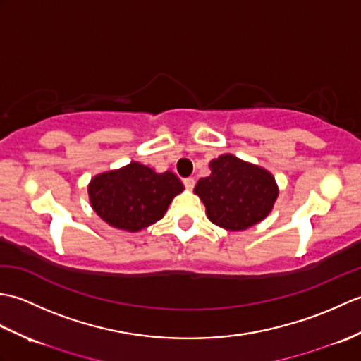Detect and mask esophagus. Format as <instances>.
Masks as SVG:
<instances>
[{
    "mask_svg": "<svg viewBox=\"0 0 361 361\" xmlns=\"http://www.w3.org/2000/svg\"><path fill=\"white\" fill-rule=\"evenodd\" d=\"M183 183H185L186 189H189V190H192V189H194V186H195V180L192 178V176H188V178L183 180Z\"/></svg>",
    "mask_w": 361,
    "mask_h": 361,
    "instance_id": "esophagus-1",
    "label": "esophagus"
}]
</instances>
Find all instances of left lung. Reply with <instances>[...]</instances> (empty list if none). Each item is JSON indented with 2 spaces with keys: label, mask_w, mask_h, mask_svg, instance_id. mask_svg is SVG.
Instances as JSON below:
<instances>
[{
  "label": "left lung",
  "mask_w": 361,
  "mask_h": 361,
  "mask_svg": "<svg viewBox=\"0 0 361 361\" xmlns=\"http://www.w3.org/2000/svg\"><path fill=\"white\" fill-rule=\"evenodd\" d=\"M211 175L197 181L206 216L226 231H243L260 224L273 211L279 188L271 172L224 153L209 163Z\"/></svg>",
  "instance_id": "obj_1"
}]
</instances>
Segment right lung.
Masks as SVG:
<instances>
[{"label":"right lung","instance_id":"obj_1","mask_svg":"<svg viewBox=\"0 0 361 361\" xmlns=\"http://www.w3.org/2000/svg\"><path fill=\"white\" fill-rule=\"evenodd\" d=\"M183 190L173 172H157L137 161L97 173L88 183L91 208L105 224L128 233H140L163 219Z\"/></svg>","mask_w":361,"mask_h":361}]
</instances>
